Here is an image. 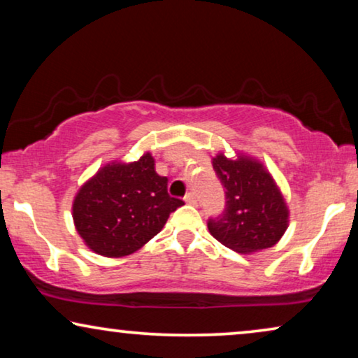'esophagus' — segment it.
Returning <instances> with one entry per match:
<instances>
[{
	"label": "esophagus",
	"mask_w": 358,
	"mask_h": 358,
	"mask_svg": "<svg viewBox=\"0 0 358 358\" xmlns=\"http://www.w3.org/2000/svg\"><path fill=\"white\" fill-rule=\"evenodd\" d=\"M184 200H185V202H187V203H190V205H197V197H195V194H194V192L185 194Z\"/></svg>",
	"instance_id": "esophagus-1"
}]
</instances>
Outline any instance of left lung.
I'll return each mask as SVG.
<instances>
[{"instance_id":"obj_1","label":"left lung","mask_w":358,"mask_h":358,"mask_svg":"<svg viewBox=\"0 0 358 358\" xmlns=\"http://www.w3.org/2000/svg\"><path fill=\"white\" fill-rule=\"evenodd\" d=\"M213 169L224 190V208L207 220L212 236L236 252L272 248L288 223V210L271 174L256 161L218 155Z\"/></svg>"}]
</instances>
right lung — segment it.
<instances>
[{"instance_id":"1","label":"right lung","mask_w":358,"mask_h":358,"mask_svg":"<svg viewBox=\"0 0 358 358\" xmlns=\"http://www.w3.org/2000/svg\"><path fill=\"white\" fill-rule=\"evenodd\" d=\"M184 200L171 197L168 178L150 153L130 164H109L83 185L73 203L78 233L106 257L129 256L156 236Z\"/></svg>"}]
</instances>
